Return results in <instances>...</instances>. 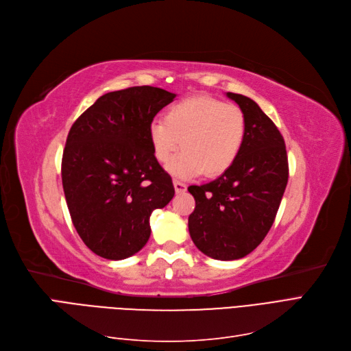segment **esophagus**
Returning a JSON list of instances; mask_svg holds the SVG:
<instances>
[{"mask_svg": "<svg viewBox=\"0 0 351 351\" xmlns=\"http://www.w3.org/2000/svg\"><path fill=\"white\" fill-rule=\"evenodd\" d=\"M173 186H175L176 193H184L186 191V188H188L184 182H179V180H173Z\"/></svg>", "mask_w": 351, "mask_h": 351, "instance_id": "esophagus-1", "label": "esophagus"}]
</instances>
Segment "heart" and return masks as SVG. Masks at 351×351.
Masks as SVG:
<instances>
[{"label":"heart","mask_w":351,"mask_h":351,"mask_svg":"<svg viewBox=\"0 0 351 351\" xmlns=\"http://www.w3.org/2000/svg\"><path fill=\"white\" fill-rule=\"evenodd\" d=\"M247 123L240 107L213 97H191L169 107L165 119L149 125L154 159L165 165L182 145L184 152L169 165L180 179L223 175L243 149Z\"/></svg>","instance_id":"1"}]
</instances>
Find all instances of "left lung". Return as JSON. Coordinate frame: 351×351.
I'll return each mask as SVG.
<instances>
[{"label":"left lung","mask_w":351,"mask_h":351,"mask_svg":"<svg viewBox=\"0 0 351 351\" xmlns=\"http://www.w3.org/2000/svg\"><path fill=\"white\" fill-rule=\"evenodd\" d=\"M245 115L243 149L228 171L210 184L192 185L195 210L188 218L192 241L217 261H236L263 241L288 184L285 140L249 97L227 93Z\"/></svg>","instance_id":"1"}]
</instances>
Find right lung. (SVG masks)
Masks as SVG:
<instances>
[{"instance_id":"1","label":"right lung","mask_w":351,"mask_h":351,"mask_svg":"<svg viewBox=\"0 0 351 351\" xmlns=\"http://www.w3.org/2000/svg\"><path fill=\"white\" fill-rule=\"evenodd\" d=\"M176 94L132 86L99 97L69 130L62 185L77 234L95 254L123 261L145 247L150 215L175 195L154 159L149 125Z\"/></svg>"}]
</instances>
